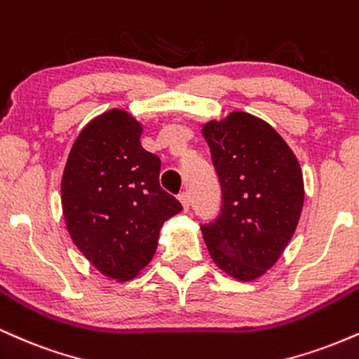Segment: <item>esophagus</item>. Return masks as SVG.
I'll return each instance as SVG.
<instances>
[{
  "mask_svg": "<svg viewBox=\"0 0 359 359\" xmlns=\"http://www.w3.org/2000/svg\"><path fill=\"white\" fill-rule=\"evenodd\" d=\"M178 200H180V203L183 205V210H184V212H188V210H189V195H188V193H187V191L180 193Z\"/></svg>",
  "mask_w": 359,
  "mask_h": 359,
  "instance_id": "obj_1",
  "label": "esophagus"
}]
</instances>
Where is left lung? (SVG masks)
<instances>
[{
	"label": "left lung",
	"instance_id": "obj_1",
	"mask_svg": "<svg viewBox=\"0 0 359 359\" xmlns=\"http://www.w3.org/2000/svg\"><path fill=\"white\" fill-rule=\"evenodd\" d=\"M222 184L218 218L201 225L213 262L237 280H254L279 260L304 205V180L287 142L247 112L201 129Z\"/></svg>",
	"mask_w": 359,
	"mask_h": 359
}]
</instances>
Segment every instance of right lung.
Returning a JSON list of instances; mask_svg holds the SVG:
<instances>
[{
    "instance_id": "add662e5",
    "label": "right lung",
    "mask_w": 359,
    "mask_h": 359,
    "mask_svg": "<svg viewBox=\"0 0 359 359\" xmlns=\"http://www.w3.org/2000/svg\"><path fill=\"white\" fill-rule=\"evenodd\" d=\"M142 126L121 109L80 130L62 176L72 240L100 273L134 279L153 259L163 223L183 206L159 187L161 161L141 146Z\"/></svg>"
}]
</instances>
